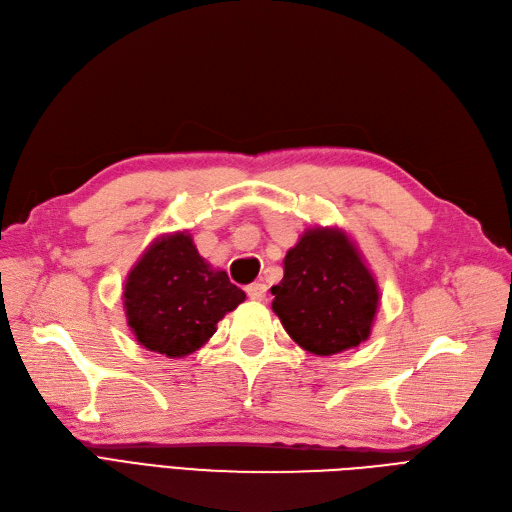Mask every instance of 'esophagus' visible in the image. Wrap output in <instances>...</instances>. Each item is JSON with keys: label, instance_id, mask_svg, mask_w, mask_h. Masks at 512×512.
I'll list each match as a JSON object with an SVG mask.
<instances>
[{"label": "esophagus", "instance_id": "obj_1", "mask_svg": "<svg viewBox=\"0 0 512 512\" xmlns=\"http://www.w3.org/2000/svg\"><path fill=\"white\" fill-rule=\"evenodd\" d=\"M266 293H268V287L263 285V282H253V285L246 287V295H249L253 301H263L266 299Z\"/></svg>", "mask_w": 512, "mask_h": 512}]
</instances>
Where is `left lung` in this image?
<instances>
[{"mask_svg": "<svg viewBox=\"0 0 512 512\" xmlns=\"http://www.w3.org/2000/svg\"><path fill=\"white\" fill-rule=\"evenodd\" d=\"M272 310L295 344L331 356L369 337L380 306L377 282L339 227H312L285 257Z\"/></svg>", "mask_w": 512, "mask_h": 512, "instance_id": "8db88e82", "label": "left lung"}]
</instances>
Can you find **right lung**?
<instances>
[{
  "instance_id": "obj_1",
  "label": "right lung",
  "mask_w": 512,
  "mask_h": 512,
  "mask_svg": "<svg viewBox=\"0 0 512 512\" xmlns=\"http://www.w3.org/2000/svg\"><path fill=\"white\" fill-rule=\"evenodd\" d=\"M244 297L223 270L200 257L187 232L156 238L124 282L130 331L141 346L168 358L202 348Z\"/></svg>"
}]
</instances>
